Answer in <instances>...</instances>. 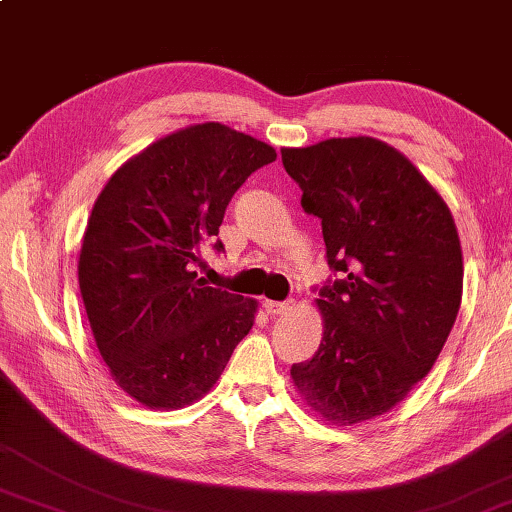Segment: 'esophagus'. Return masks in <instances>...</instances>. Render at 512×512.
I'll return each mask as SVG.
<instances>
[{
    "instance_id": "1",
    "label": "esophagus",
    "mask_w": 512,
    "mask_h": 512,
    "mask_svg": "<svg viewBox=\"0 0 512 512\" xmlns=\"http://www.w3.org/2000/svg\"><path fill=\"white\" fill-rule=\"evenodd\" d=\"M293 306V300L288 302H275V300H264V309L268 315H280L284 311H288Z\"/></svg>"
}]
</instances>
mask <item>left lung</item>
<instances>
[{"label": "left lung", "instance_id": "left-lung-1", "mask_svg": "<svg viewBox=\"0 0 512 512\" xmlns=\"http://www.w3.org/2000/svg\"><path fill=\"white\" fill-rule=\"evenodd\" d=\"M282 163L322 221L336 275L315 300L320 349L291 378L327 421H367L403 401L450 336L463 291L457 226L425 176L376 138L286 147Z\"/></svg>", "mask_w": 512, "mask_h": 512}]
</instances>
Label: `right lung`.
<instances>
[{
  "mask_svg": "<svg viewBox=\"0 0 512 512\" xmlns=\"http://www.w3.org/2000/svg\"><path fill=\"white\" fill-rule=\"evenodd\" d=\"M271 145L221 123L179 129L118 167L102 188L80 248L78 282L111 378L152 410L210 392L257 302L208 286L201 253H217L226 208L273 163Z\"/></svg>",
  "mask_w": 512,
  "mask_h": 512,
  "instance_id": "1",
  "label": "right lung"
}]
</instances>
